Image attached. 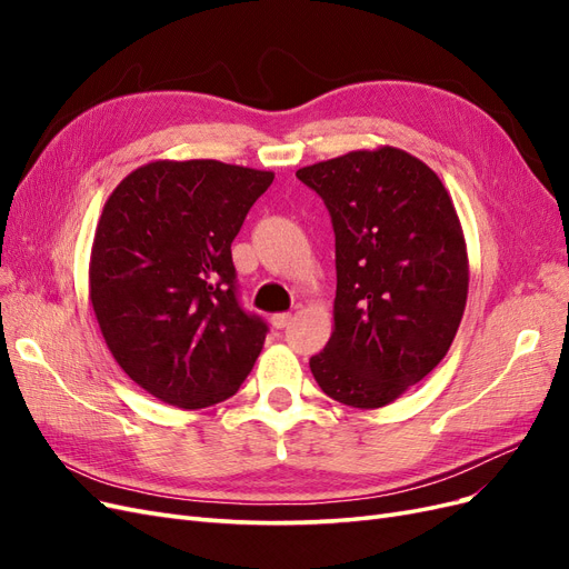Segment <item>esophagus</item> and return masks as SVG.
<instances>
[{
  "instance_id": "1",
  "label": "esophagus",
  "mask_w": 569,
  "mask_h": 569,
  "mask_svg": "<svg viewBox=\"0 0 569 569\" xmlns=\"http://www.w3.org/2000/svg\"><path fill=\"white\" fill-rule=\"evenodd\" d=\"M270 322H272V327H278V330H284V327L291 322V313H274L270 318Z\"/></svg>"
}]
</instances>
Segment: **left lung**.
<instances>
[{"label": "left lung", "instance_id": "8db88e82", "mask_svg": "<svg viewBox=\"0 0 569 569\" xmlns=\"http://www.w3.org/2000/svg\"><path fill=\"white\" fill-rule=\"evenodd\" d=\"M335 228V330L311 358L330 399L393 403L449 353L468 303V247L432 168L396 147L356 149L297 170Z\"/></svg>", "mask_w": 569, "mask_h": 569}]
</instances>
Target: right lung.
Listing matches in <instances>:
<instances>
[{
    "label": "right lung",
    "instance_id": "obj_1",
    "mask_svg": "<svg viewBox=\"0 0 569 569\" xmlns=\"http://www.w3.org/2000/svg\"><path fill=\"white\" fill-rule=\"evenodd\" d=\"M274 173L213 159L151 161L97 222L90 301L116 363L168 406L237 393L268 325L237 303L232 239Z\"/></svg>",
    "mask_w": 569,
    "mask_h": 569
}]
</instances>
